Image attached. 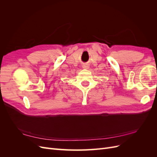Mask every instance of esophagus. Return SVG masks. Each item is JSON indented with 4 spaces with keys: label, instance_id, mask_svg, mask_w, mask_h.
Here are the masks:
<instances>
[{
    "label": "esophagus",
    "instance_id": "esophagus-1",
    "mask_svg": "<svg viewBox=\"0 0 157 157\" xmlns=\"http://www.w3.org/2000/svg\"><path fill=\"white\" fill-rule=\"evenodd\" d=\"M82 67L84 68V69H88L89 68V65H88V64H84L83 65H82Z\"/></svg>",
    "mask_w": 157,
    "mask_h": 157
}]
</instances>
